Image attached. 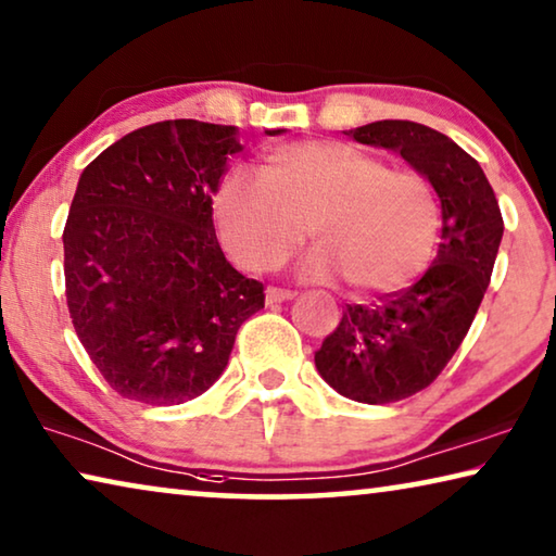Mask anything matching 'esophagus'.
Listing matches in <instances>:
<instances>
[{
  "label": "esophagus",
  "instance_id": "obj_1",
  "mask_svg": "<svg viewBox=\"0 0 556 556\" xmlns=\"http://www.w3.org/2000/svg\"><path fill=\"white\" fill-rule=\"evenodd\" d=\"M298 293L293 290H283V288H268L266 290V303L268 305H276V303H286V301H293Z\"/></svg>",
  "mask_w": 556,
  "mask_h": 556
}]
</instances>
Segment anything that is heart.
<instances>
[{"label":"heart","instance_id":"heart-1","mask_svg":"<svg viewBox=\"0 0 556 556\" xmlns=\"http://www.w3.org/2000/svg\"><path fill=\"white\" fill-rule=\"evenodd\" d=\"M220 241L238 266L266 273L315 243L301 276H340L361 293H390L430 258L440 208L417 170L338 141H295L266 153L261 178L230 174L213 199Z\"/></svg>","mask_w":556,"mask_h":556}]
</instances>
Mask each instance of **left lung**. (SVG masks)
I'll list each match as a JSON object with an SVG mask.
<instances>
[{"mask_svg": "<svg viewBox=\"0 0 556 556\" xmlns=\"http://www.w3.org/2000/svg\"><path fill=\"white\" fill-rule=\"evenodd\" d=\"M345 134L400 153L430 181L442 208L440 249L425 276L367 305H348L315 353L332 390L388 405L425 390L455 355L490 286L505 224L482 166L450 136L397 118Z\"/></svg>", "mask_w": 556, "mask_h": 556, "instance_id": "1", "label": "left lung"}]
</instances>
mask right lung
<instances>
[{"instance_id":"obj_1","label":"right lung","mask_w":556,"mask_h":556,"mask_svg":"<svg viewBox=\"0 0 556 556\" xmlns=\"http://www.w3.org/2000/svg\"><path fill=\"white\" fill-rule=\"evenodd\" d=\"M241 149L238 126L174 118L126 134L81 170L64 228L66 305L91 363L126 400L203 395L266 301L213 228V195Z\"/></svg>"}]
</instances>
